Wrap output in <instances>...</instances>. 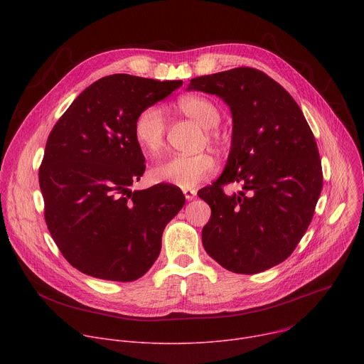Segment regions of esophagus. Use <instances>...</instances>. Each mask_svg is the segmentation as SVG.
I'll return each instance as SVG.
<instances>
[{
	"label": "esophagus",
	"instance_id": "34e87169",
	"mask_svg": "<svg viewBox=\"0 0 364 364\" xmlns=\"http://www.w3.org/2000/svg\"><path fill=\"white\" fill-rule=\"evenodd\" d=\"M183 193H184V197H186L188 201H190V200H193V198L196 197V194H197V193H196V190H191V188H184V190H183Z\"/></svg>",
	"mask_w": 364,
	"mask_h": 364
}]
</instances>
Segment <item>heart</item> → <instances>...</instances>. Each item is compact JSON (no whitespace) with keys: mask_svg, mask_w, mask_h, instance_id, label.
<instances>
[{"mask_svg":"<svg viewBox=\"0 0 364 364\" xmlns=\"http://www.w3.org/2000/svg\"><path fill=\"white\" fill-rule=\"evenodd\" d=\"M178 109L209 129L207 138L219 142V134L212 129L220 124L222 115L216 103L203 96H184L177 102ZM167 124L159 107L144 108L134 121V139L142 152L157 155L166 142ZM216 170V160L212 154L201 152L196 155H171L151 168V178L157 183H170L180 188H193Z\"/></svg>","mask_w":364,"mask_h":364,"instance_id":"1","label":"heart"}]
</instances>
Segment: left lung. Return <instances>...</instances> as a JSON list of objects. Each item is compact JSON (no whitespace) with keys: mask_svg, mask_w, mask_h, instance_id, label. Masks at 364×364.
<instances>
[{"mask_svg":"<svg viewBox=\"0 0 364 364\" xmlns=\"http://www.w3.org/2000/svg\"><path fill=\"white\" fill-rule=\"evenodd\" d=\"M188 89L218 95L233 117L223 174L197 194L210 205L205 252L235 274H257L294 252L313 220L323 168L313 131L294 97L253 68L198 76ZM240 182L228 196L223 187Z\"/></svg>","mask_w":364,"mask_h":364,"instance_id":"8db88e82","label":"left lung"}]
</instances>
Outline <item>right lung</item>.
<instances>
[{"instance_id": "add662e5", "label": "right lung", "mask_w": 364, "mask_h": 364, "mask_svg": "<svg viewBox=\"0 0 364 364\" xmlns=\"http://www.w3.org/2000/svg\"><path fill=\"white\" fill-rule=\"evenodd\" d=\"M181 85L105 76L86 87L51 129L38 168L44 220L80 272L129 282L157 261L164 228L186 197L173 184L129 190L145 171L132 129L144 108Z\"/></svg>"}]
</instances>
